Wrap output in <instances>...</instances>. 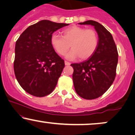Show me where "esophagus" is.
Returning <instances> with one entry per match:
<instances>
[{"label": "esophagus", "instance_id": "obj_1", "mask_svg": "<svg viewBox=\"0 0 135 135\" xmlns=\"http://www.w3.org/2000/svg\"><path fill=\"white\" fill-rule=\"evenodd\" d=\"M65 65H70V63L67 62V61H65Z\"/></svg>", "mask_w": 135, "mask_h": 135}]
</instances>
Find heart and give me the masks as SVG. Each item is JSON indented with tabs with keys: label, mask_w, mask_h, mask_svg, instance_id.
<instances>
[{
	"label": "heart",
	"mask_w": 135,
	"mask_h": 135,
	"mask_svg": "<svg viewBox=\"0 0 135 135\" xmlns=\"http://www.w3.org/2000/svg\"><path fill=\"white\" fill-rule=\"evenodd\" d=\"M98 35L93 29H86L78 26H72L63 31V36L53 33L51 37V44L53 49L60 55H66V58L73 60L77 57L85 60L91 57L98 45Z\"/></svg>",
	"instance_id": "b5f03b06"
}]
</instances>
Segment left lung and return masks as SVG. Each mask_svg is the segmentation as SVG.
<instances>
[{
	"label": "left lung",
	"instance_id": "obj_1",
	"mask_svg": "<svg viewBox=\"0 0 135 135\" xmlns=\"http://www.w3.org/2000/svg\"><path fill=\"white\" fill-rule=\"evenodd\" d=\"M94 26L99 37L98 45L88 60L71 64L75 91L81 98L94 99L110 87L116 76L118 52L112 35L101 24L93 20L79 23Z\"/></svg>",
	"mask_w": 135,
	"mask_h": 135
}]
</instances>
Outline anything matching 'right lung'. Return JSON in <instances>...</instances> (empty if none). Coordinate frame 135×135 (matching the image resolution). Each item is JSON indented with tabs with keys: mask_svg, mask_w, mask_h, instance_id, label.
<instances>
[{
	"mask_svg": "<svg viewBox=\"0 0 135 135\" xmlns=\"http://www.w3.org/2000/svg\"><path fill=\"white\" fill-rule=\"evenodd\" d=\"M68 25L44 20L27 28L17 39L14 72L20 85L29 94L44 97L56 86L65 62L52 47L51 37Z\"/></svg>",
	"mask_w": 135,
	"mask_h": 135,
	"instance_id": "add662e5",
	"label": "right lung"
}]
</instances>
